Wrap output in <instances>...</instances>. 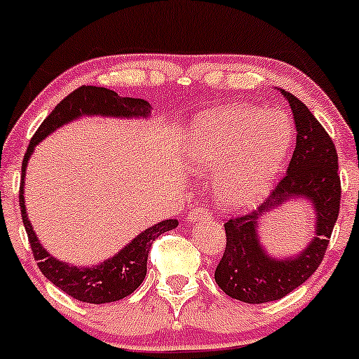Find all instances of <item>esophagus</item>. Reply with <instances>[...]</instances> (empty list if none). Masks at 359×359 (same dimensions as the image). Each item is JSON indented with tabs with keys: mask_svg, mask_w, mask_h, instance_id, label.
Instances as JSON below:
<instances>
[{
	"mask_svg": "<svg viewBox=\"0 0 359 359\" xmlns=\"http://www.w3.org/2000/svg\"><path fill=\"white\" fill-rule=\"evenodd\" d=\"M211 212L208 208H201V206H196L192 208L191 212H189V222H199V219H206L210 218Z\"/></svg>",
	"mask_w": 359,
	"mask_h": 359,
	"instance_id": "1",
	"label": "esophagus"
}]
</instances>
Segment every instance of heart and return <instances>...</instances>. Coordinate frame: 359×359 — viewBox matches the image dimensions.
<instances>
[{"mask_svg": "<svg viewBox=\"0 0 359 359\" xmlns=\"http://www.w3.org/2000/svg\"><path fill=\"white\" fill-rule=\"evenodd\" d=\"M293 129L283 114L249 105L201 117L192 135V161L216 170V194L224 206L245 208L261 199L288 155Z\"/></svg>", "mask_w": 359, "mask_h": 359, "instance_id": "obj_1", "label": "heart"}]
</instances>
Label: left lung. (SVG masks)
<instances>
[{
    "mask_svg": "<svg viewBox=\"0 0 359 359\" xmlns=\"http://www.w3.org/2000/svg\"><path fill=\"white\" fill-rule=\"evenodd\" d=\"M297 124V147L288 172L276 182L261 210L231 216L224 223L223 257L215 279L228 297L245 303H266L286 297L312 276L324 261L339 216L341 179L332 137L293 93L285 92ZM290 197H306L318 211V237L294 259L274 262L258 245V218Z\"/></svg>",
    "mask_w": 359,
    "mask_h": 359,
    "instance_id": "8db88e82",
    "label": "left lung"
}]
</instances>
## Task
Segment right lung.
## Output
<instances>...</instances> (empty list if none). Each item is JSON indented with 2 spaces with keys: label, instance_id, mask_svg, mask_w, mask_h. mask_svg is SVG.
<instances>
[{
  "label": "right lung",
  "instance_id": "obj_1",
  "mask_svg": "<svg viewBox=\"0 0 359 359\" xmlns=\"http://www.w3.org/2000/svg\"><path fill=\"white\" fill-rule=\"evenodd\" d=\"M149 104L143 98L119 97L116 92L100 86L83 85L62 98L54 107L53 112L46 117L39 126L35 135L30 140L25 156L22 161V180H20L18 203L22 210V219L25 224V231L29 235L30 249L34 259L37 261L41 273L49 279L59 290L65 291L74 300L85 303H109L117 302L131 294L137 286L143 283L147 276L148 254L153 242L165 231L173 230L179 224L177 219H165L155 226H149L141 235L133 240L128 247H124L119 254L95 267H76L59 262L53 255H49L37 242L30 222L27 219L25 201H23V177H25L27 161L34 147L41 140L53 133L59 126L76 119L83 114H102V116H121V117H140L148 116Z\"/></svg>",
  "mask_w": 359,
  "mask_h": 359
}]
</instances>
